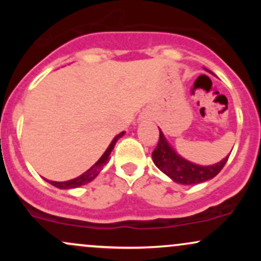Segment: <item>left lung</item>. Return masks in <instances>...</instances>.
<instances>
[{
  "instance_id": "8db88e82",
  "label": "left lung",
  "mask_w": 261,
  "mask_h": 261,
  "mask_svg": "<svg viewBox=\"0 0 261 261\" xmlns=\"http://www.w3.org/2000/svg\"><path fill=\"white\" fill-rule=\"evenodd\" d=\"M228 157L229 155H227L222 161L212 166H199V164L191 163L180 157L170 147L161 130L158 145L152 152V158L157 168L168 175L173 181L182 185L200 184V182L215 178L222 170L224 164L228 161Z\"/></svg>"
}]
</instances>
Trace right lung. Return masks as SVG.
Wrapping results in <instances>:
<instances>
[{"instance_id":"1","label":"right lung","mask_w":261,"mask_h":261,"mask_svg":"<svg viewBox=\"0 0 261 261\" xmlns=\"http://www.w3.org/2000/svg\"><path fill=\"white\" fill-rule=\"evenodd\" d=\"M124 134H125L124 131L119 134L118 136H116L115 139H114V140L112 141V143H110L109 147L107 148V151L104 152V154L101 155V157L99 158V161H98L97 163L94 164V166L91 167V168L87 170V172L83 173V174H81L80 176H77V178L71 179V180H67V181H53V180H46V179H45V180L49 181L50 184L54 185V187L59 188V189H73V188H79V187H81V185H85V184H87V182L92 181L93 179L95 178V176L99 174V172H100L101 169H103V167L106 166L108 162H109V160H110V153H112V151L114 149V146H115L116 141L120 139V137H121Z\"/></svg>"}]
</instances>
